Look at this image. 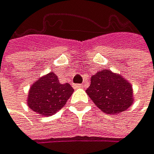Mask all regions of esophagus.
Here are the masks:
<instances>
[{
  "instance_id": "esophagus-1",
  "label": "esophagus",
  "mask_w": 154,
  "mask_h": 154,
  "mask_svg": "<svg viewBox=\"0 0 154 154\" xmlns=\"http://www.w3.org/2000/svg\"><path fill=\"white\" fill-rule=\"evenodd\" d=\"M73 87H74V88H81L84 87V85L83 84H75Z\"/></svg>"
}]
</instances>
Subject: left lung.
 Masks as SVG:
<instances>
[{
  "label": "left lung",
  "instance_id": "obj_1",
  "mask_svg": "<svg viewBox=\"0 0 154 154\" xmlns=\"http://www.w3.org/2000/svg\"><path fill=\"white\" fill-rule=\"evenodd\" d=\"M87 93L92 102L108 114H118L133 103L131 85L109 69L98 71L91 76Z\"/></svg>",
  "mask_w": 154,
  "mask_h": 154
}]
</instances>
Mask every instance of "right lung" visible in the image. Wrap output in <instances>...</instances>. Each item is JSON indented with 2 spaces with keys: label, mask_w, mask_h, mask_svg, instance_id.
<instances>
[{
  "label": "right lung",
  "mask_w": 154,
  "mask_h": 154,
  "mask_svg": "<svg viewBox=\"0 0 154 154\" xmlns=\"http://www.w3.org/2000/svg\"><path fill=\"white\" fill-rule=\"evenodd\" d=\"M73 91L69 84H60L58 77L50 72L31 86L28 91L27 106L38 114L49 116L66 104Z\"/></svg>",
  "instance_id": "obj_1"
}]
</instances>
